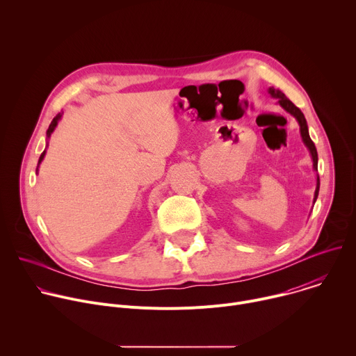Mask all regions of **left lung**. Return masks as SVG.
Here are the masks:
<instances>
[{
    "instance_id": "obj_1",
    "label": "left lung",
    "mask_w": 356,
    "mask_h": 356,
    "mask_svg": "<svg viewBox=\"0 0 356 356\" xmlns=\"http://www.w3.org/2000/svg\"><path fill=\"white\" fill-rule=\"evenodd\" d=\"M269 94H270L273 98H277V103H279L289 114H291V115L297 120V122H298V125H300V134H301L302 142H304V145H306V146L309 147V150H310L312 159H313V168H314V170L317 172V165H318L317 149H316V145H314V142L312 140V138H310V135H309V127H307L306 118H304V114L300 111V108H297V107L291 103V101H290L280 90H276V88L270 87V88H269ZM318 190H320V177H318V175H317V187H316V193H314V202H316V200H317Z\"/></svg>"
}]
</instances>
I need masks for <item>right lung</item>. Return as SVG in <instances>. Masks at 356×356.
I'll list each match as a JSON object with an SVG mask.
<instances>
[{
	"instance_id": "1",
	"label": "right lung",
	"mask_w": 356,
	"mask_h": 356,
	"mask_svg": "<svg viewBox=\"0 0 356 356\" xmlns=\"http://www.w3.org/2000/svg\"><path fill=\"white\" fill-rule=\"evenodd\" d=\"M60 118H62V114L59 113V114L54 118V121L50 122V125H49V128H47V131H46V136H47V138H50V135H52V132L55 131V128H56V125H58V122H59ZM43 158H44V150H43V154H42L40 158H39V163L43 161ZM36 172H38V169H36Z\"/></svg>"
}]
</instances>
